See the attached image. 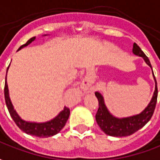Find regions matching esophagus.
<instances>
[{
    "label": "esophagus",
    "mask_w": 160,
    "mask_h": 160,
    "mask_svg": "<svg viewBox=\"0 0 160 160\" xmlns=\"http://www.w3.org/2000/svg\"><path fill=\"white\" fill-rule=\"evenodd\" d=\"M92 80L89 79V78H85L84 80H82V82H81V88L83 89V90H88V89H89L91 88V86H92Z\"/></svg>",
    "instance_id": "1"
}]
</instances>
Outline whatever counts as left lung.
<instances>
[{
	"instance_id": "left-lung-1",
	"label": "left lung",
	"mask_w": 160,
	"mask_h": 160,
	"mask_svg": "<svg viewBox=\"0 0 160 160\" xmlns=\"http://www.w3.org/2000/svg\"><path fill=\"white\" fill-rule=\"evenodd\" d=\"M133 54L137 57L142 58L144 62L152 70V64H151L149 58L146 57L145 54L142 52V50L136 43H134V45H133ZM152 74H153V79L155 81V90L153 93V96L145 109L142 112H141L138 114H135V115L123 117V118L115 117L108 110L102 94L99 93L98 91L95 93L96 97L98 99V102H99V108H98V111L96 115V120H97L98 126L100 127V128L106 135L115 136V137H122V136L131 135L132 134L135 133L136 131L141 129L142 127H144L149 122V120L152 118L153 112H154L158 98L157 81H156V78L154 76L153 72H152Z\"/></svg>"
}]
</instances>
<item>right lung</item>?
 Returning a JSON list of instances; mask_svg holds the SVG:
<instances>
[{
  "instance_id": "obj_1",
  "label": "right lung",
  "mask_w": 160,
  "mask_h": 160,
  "mask_svg": "<svg viewBox=\"0 0 160 160\" xmlns=\"http://www.w3.org/2000/svg\"><path fill=\"white\" fill-rule=\"evenodd\" d=\"M47 35L48 34H44V35H42V37ZM35 39L36 37L31 38L30 40H28L27 42L24 45H22L18 50H20L21 48L28 46L32 42H34ZM8 67H9V65H8ZM8 67L7 69V72H8ZM4 97H5L6 105L8 107V110L11 118H13L15 123L17 124V126L20 129L24 131L26 134H28V135H34V136H37V137H49V136L57 135L64 127V125H65L70 116L69 108L64 107L55 118H51L50 120L45 121V122H34V121H27V120L23 119L18 114V112H16L14 106H13V104L11 102V100H10L8 83H7V75H6V78H5Z\"/></svg>"
}]
</instances>
